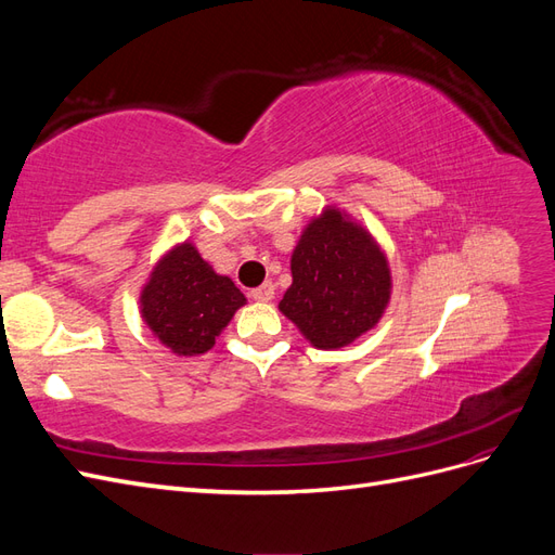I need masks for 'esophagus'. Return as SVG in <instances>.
Here are the masks:
<instances>
[{"label": "esophagus", "instance_id": "1", "mask_svg": "<svg viewBox=\"0 0 555 555\" xmlns=\"http://www.w3.org/2000/svg\"><path fill=\"white\" fill-rule=\"evenodd\" d=\"M249 296L255 298V300H259V304H268V300H273V296H275V287H273V282H263L261 287L251 289V292H249Z\"/></svg>", "mask_w": 555, "mask_h": 555}]
</instances>
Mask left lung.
<instances>
[{"instance_id":"obj_1","label":"left lung","mask_w":555,"mask_h":555,"mask_svg":"<svg viewBox=\"0 0 555 555\" xmlns=\"http://www.w3.org/2000/svg\"><path fill=\"white\" fill-rule=\"evenodd\" d=\"M292 278L280 312L319 349L354 343L379 322L391 298L384 251L338 208H326L300 233Z\"/></svg>"}]
</instances>
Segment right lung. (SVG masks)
<instances>
[{
	"label": "right lung",
	"mask_w": 555,
	"mask_h": 555,
	"mask_svg": "<svg viewBox=\"0 0 555 555\" xmlns=\"http://www.w3.org/2000/svg\"><path fill=\"white\" fill-rule=\"evenodd\" d=\"M241 306L243 292L217 275L192 243L162 257L141 292L143 322L178 357L206 354Z\"/></svg>",
	"instance_id": "right-lung-1"
}]
</instances>
